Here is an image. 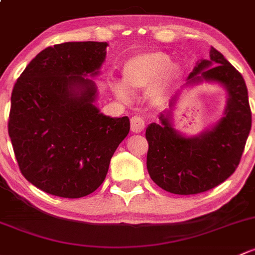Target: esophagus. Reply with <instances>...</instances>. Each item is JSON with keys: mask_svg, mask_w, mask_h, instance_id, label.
I'll list each match as a JSON object with an SVG mask.
<instances>
[{"mask_svg": "<svg viewBox=\"0 0 255 255\" xmlns=\"http://www.w3.org/2000/svg\"><path fill=\"white\" fill-rule=\"evenodd\" d=\"M143 128H145V120L142 118L137 117V115L131 118V131L132 132L140 133L141 131H143Z\"/></svg>", "mask_w": 255, "mask_h": 255, "instance_id": "1", "label": "esophagus"}]
</instances>
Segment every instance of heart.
Segmentation results:
<instances>
[{"instance_id":"1","label":"heart","mask_w":255,"mask_h":255,"mask_svg":"<svg viewBox=\"0 0 255 255\" xmlns=\"http://www.w3.org/2000/svg\"><path fill=\"white\" fill-rule=\"evenodd\" d=\"M183 73L177 62H170L164 51L142 52L128 59L123 66V81H115L114 93L123 101H130L131 91L149 88L152 98L161 99L169 92Z\"/></svg>"}]
</instances>
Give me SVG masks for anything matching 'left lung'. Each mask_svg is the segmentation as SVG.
Segmentation results:
<instances>
[{
  "mask_svg": "<svg viewBox=\"0 0 255 255\" xmlns=\"http://www.w3.org/2000/svg\"><path fill=\"white\" fill-rule=\"evenodd\" d=\"M207 82L222 86L227 101L221 118L199 135L185 136L173 125V110L159 114V122L146 128L148 141L147 170L159 188L178 195L204 193L233 174L242 157L252 128L248 91L242 75L216 49L201 59L188 76L184 88Z\"/></svg>",
  "mask_w": 255,
  "mask_h": 255,
  "instance_id": "obj_1",
  "label": "left lung"
}]
</instances>
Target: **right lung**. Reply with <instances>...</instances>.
I'll return each mask as SVG.
<instances>
[{"label":"right lung","instance_id":"1","mask_svg":"<svg viewBox=\"0 0 255 255\" xmlns=\"http://www.w3.org/2000/svg\"><path fill=\"white\" fill-rule=\"evenodd\" d=\"M107 46L101 41L49 46L12 91L8 133L18 166L28 182L51 195L76 199L97 190L130 131L128 117H107L96 106L92 78L101 73Z\"/></svg>","mask_w":255,"mask_h":255}]
</instances>
